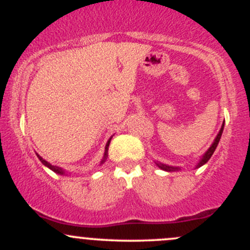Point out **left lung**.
Wrapping results in <instances>:
<instances>
[{
	"mask_svg": "<svg viewBox=\"0 0 250 250\" xmlns=\"http://www.w3.org/2000/svg\"><path fill=\"white\" fill-rule=\"evenodd\" d=\"M223 130H224V125H221V129H220V132H219V134L216 135V138H215V140H214V143L211 144V146L210 147L208 148V151H207L206 153H204V156L202 157V160L200 161V163H198V166L197 167H201V166H203V165H206L207 162H208L209 161V158L211 157V156H213V153H214V151H215V148H216V146H218V144H219V141H220V138H221V134H223ZM157 166L160 168H162V169H165V170H168V172H172V170H178L179 168H175V167H169V166H166V165H158L157 163Z\"/></svg>",
	"mask_w": 250,
	"mask_h": 250,
	"instance_id": "1",
	"label": "left lung"
}]
</instances>
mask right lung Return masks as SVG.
<instances>
[{
	"instance_id": "obj_1",
	"label": "right lung",
	"mask_w": 250,
	"mask_h": 250,
	"mask_svg": "<svg viewBox=\"0 0 250 250\" xmlns=\"http://www.w3.org/2000/svg\"><path fill=\"white\" fill-rule=\"evenodd\" d=\"M109 144H110V140L107 141V144H106V147H105V155H104V158H103L102 163H104V162H105V160H106V156H107V147H109ZM37 156H39V155H37ZM39 158H40V161H41V162L43 163L44 166H47V167L49 168V169H52L53 172H55V173H59V174H64V173H65L64 170L62 169V168L57 167V166H52V165H50V163H48L47 161H44L43 158H42V157H40V156H39Z\"/></svg>"
}]
</instances>
